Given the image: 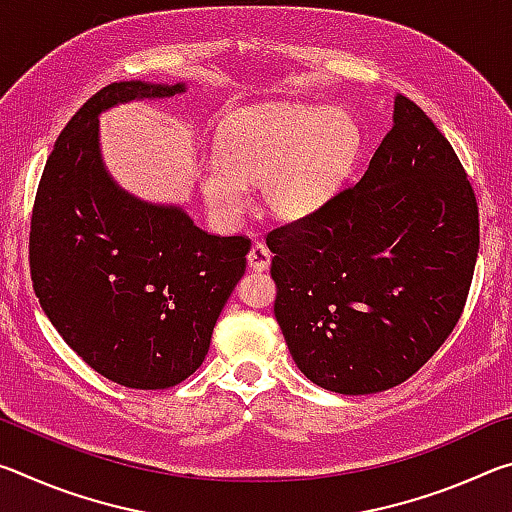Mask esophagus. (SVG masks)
Masks as SVG:
<instances>
[{
	"label": "esophagus",
	"mask_w": 512,
	"mask_h": 512,
	"mask_svg": "<svg viewBox=\"0 0 512 512\" xmlns=\"http://www.w3.org/2000/svg\"><path fill=\"white\" fill-rule=\"evenodd\" d=\"M268 264H271V250H268L266 244H262V241H255V244L250 246V250H248L250 271L262 273V271H266Z\"/></svg>",
	"instance_id": "1"
}]
</instances>
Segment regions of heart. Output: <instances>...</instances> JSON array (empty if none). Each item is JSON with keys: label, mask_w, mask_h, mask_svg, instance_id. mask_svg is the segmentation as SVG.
<instances>
[{"label": "heart", "mask_w": 512, "mask_h": 512, "mask_svg": "<svg viewBox=\"0 0 512 512\" xmlns=\"http://www.w3.org/2000/svg\"><path fill=\"white\" fill-rule=\"evenodd\" d=\"M361 151L357 121L341 110L271 103L225 121L219 155L196 167L210 212L235 223L262 187L264 210L280 221H302L339 194Z\"/></svg>", "instance_id": "obj_1"}]
</instances>
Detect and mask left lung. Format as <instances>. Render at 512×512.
Instances as JSON below:
<instances>
[{
	"mask_svg": "<svg viewBox=\"0 0 512 512\" xmlns=\"http://www.w3.org/2000/svg\"><path fill=\"white\" fill-rule=\"evenodd\" d=\"M275 318L302 375L325 391L393 388L461 318L479 210L452 144L404 94L354 187L266 237Z\"/></svg>",
	"mask_w": 512,
	"mask_h": 512,
	"instance_id": "1",
	"label": "left lung"
}]
</instances>
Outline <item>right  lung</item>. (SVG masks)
Returning <instances> with one entry per match:
<instances>
[{"instance_id":"right-lung-1","label":"right lung","mask_w":512,"mask_h":512,"mask_svg":"<svg viewBox=\"0 0 512 512\" xmlns=\"http://www.w3.org/2000/svg\"><path fill=\"white\" fill-rule=\"evenodd\" d=\"M185 90L121 81L85 101L58 135L31 216L42 311L90 368L140 391L176 386L201 366L250 250L246 237L207 235L180 205L126 192L103 162V112Z\"/></svg>"}]
</instances>
